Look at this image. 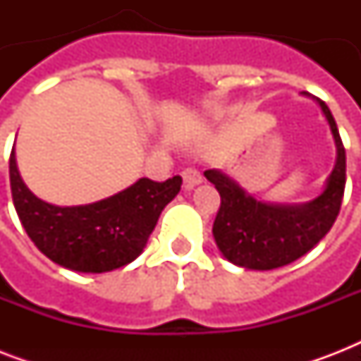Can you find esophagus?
<instances>
[{
	"mask_svg": "<svg viewBox=\"0 0 361 361\" xmlns=\"http://www.w3.org/2000/svg\"><path fill=\"white\" fill-rule=\"evenodd\" d=\"M181 178H183L185 189H192V187L198 185V183L202 181V176H200V172H198L197 169H192V166L181 170Z\"/></svg>",
	"mask_w": 361,
	"mask_h": 361,
	"instance_id": "1",
	"label": "esophagus"
}]
</instances>
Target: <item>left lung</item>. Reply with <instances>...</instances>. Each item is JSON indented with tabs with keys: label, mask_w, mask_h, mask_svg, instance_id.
<instances>
[{
	"label": "left lung",
	"mask_w": 361,
	"mask_h": 361,
	"mask_svg": "<svg viewBox=\"0 0 361 361\" xmlns=\"http://www.w3.org/2000/svg\"><path fill=\"white\" fill-rule=\"evenodd\" d=\"M337 146L336 166L319 197L300 206L264 204L247 195L219 170L204 176L221 195L214 238L226 260L247 269H275L311 251L330 232L341 209L347 183V155L337 123L324 101L317 99Z\"/></svg>",
	"instance_id": "1"
}]
</instances>
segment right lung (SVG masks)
<instances>
[{
	"label": "right lung",
	"instance_id": "obj_1",
	"mask_svg": "<svg viewBox=\"0 0 361 361\" xmlns=\"http://www.w3.org/2000/svg\"><path fill=\"white\" fill-rule=\"evenodd\" d=\"M11 192L22 226L37 249L63 268L103 274L133 262L147 243L161 212L180 192L181 178H140L114 197L61 208L37 198L8 159Z\"/></svg>",
	"mask_w": 361,
	"mask_h": 361
}]
</instances>
